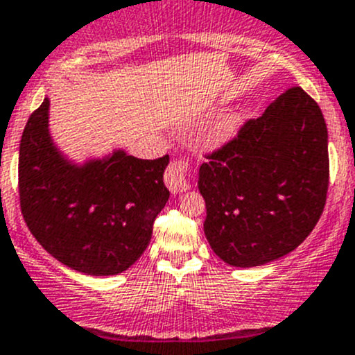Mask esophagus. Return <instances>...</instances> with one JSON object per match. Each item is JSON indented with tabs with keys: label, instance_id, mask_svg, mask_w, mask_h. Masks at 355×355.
<instances>
[{
	"label": "esophagus",
	"instance_id": "esophagus-1",
	"mask_svg": "<svg viewBox=\"0 0 355 355\" xmlns=\"http://www.w3.org/2000/svg\"><path fill=\"white\" fill-rule=\"evenodd\" d=\"M188 178H190V165L184 158H175L168 164L167 171H165V184L172 193H181V191L188 190Z\"/></svg>",
	"mask_w": 355,
	"mask_h": 355
}]
</instances>
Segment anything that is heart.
<instances>
[{
  "label": "heart",
  "instance_id": "1",
  "mask_svg": "<svg viewBox=\"0 0 355 355\" xmlns=\"http://www.w3.org/2000/svg\"><path fill=\"white\" fill-rule=\"evenodd\" d=\"M242 121H244V118L237 113L225 114L219 120H216L211 125V129L207 130V134H205V141H207L209 146L218 148L226 143H230L237 136L239 130H241Z\"/></svg>",
  "mask_w": 355,
  "mask_h": 355
}]
</instances>
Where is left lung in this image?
<instances>
[{
    "instance_id": "1",
    "label": "left lung",
    "mask_w": 355,
    "mask_h": 355,
    "mask_svg": "<svg viewBox=\"0 0 355 355\" xmlns=\"http://www.w3.org/2000/svg\"><path fill=\"white\" fill-rule=\"evenodd\" d=\"M207 158L198 171L204 232L223 261L265 265L309 237L326 204L329 157L322 111L305 90H286Z\"/></svg>"
}]
</instances>
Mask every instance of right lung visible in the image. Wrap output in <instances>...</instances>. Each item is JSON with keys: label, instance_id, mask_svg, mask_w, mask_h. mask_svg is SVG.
Segmentation results:
<instances>
[{"label": "right lung", "instance_id": "add662e5", "mask_svg": "<svg viewBox=\"0 0 355 355\" xmlns=\"http://www.w3.org/2000/svg\"><path fill=\"white\" fill-rule=\"evenodd\" d=\"M49 106L29 116L19 150L24 221L46 252L87 275H116L139 259L168 200V155L141 160L116 150L71 164L49 132Z\"/></svg>", "mask_w": 355, "mask_h": 355}]
</instances>
